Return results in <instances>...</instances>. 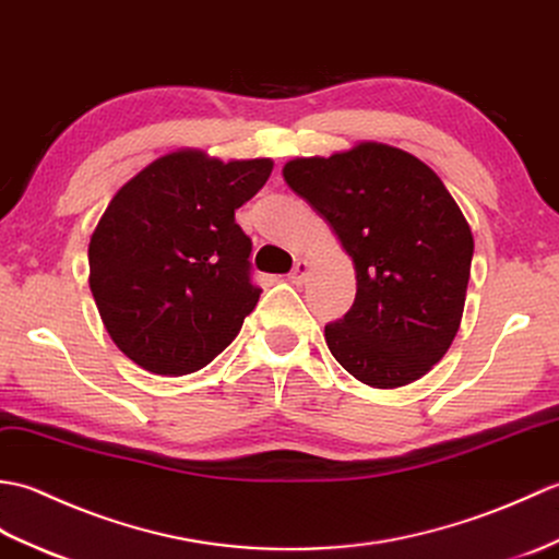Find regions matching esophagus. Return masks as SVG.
<instances>
[{
  "label": "esophagus",
  "mask_w": 559,
  "mask_h": 559,
  "mask_svg": "<svg viewBox=\"0 0 559 559\" xmlns=\"http://www.w3.org/2000/svg\"><path fill=\"white\" fill-rule=\"evenodd\" d=\"M308 272H311V263H308V260H296V265H294L292 275H289V282L304 284L306 277H308Z\"/></svg>",
  "instance_id": "obj_1"
}]
</instances>
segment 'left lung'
I'll use <instances>...</instances> for the list:
<instances>
[{
    "instance_id": "left-lung-1",
    "label": "left lung",
    "mask_w": 559,
    "mask_h": 559,
    "mask_svg": "<svg viewBox=\"0 0 559 559\" xmlns=\"http://www.w3.org/2000/svg\"><path fill=\"white\" fill-rule=\"evenodd\" d=\"M328 219L356 270V299L325 325L344 370L376 390L430 373L462 325L474 234L440 177L412 153L361 141L282 167Z\"/></svg>"
}]
</instances>
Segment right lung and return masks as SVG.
<instances>
[{
  "label": "right lung",
  "mask_w": 559,
  "mask_h": 559,
  "mask_svg": "<svg viewBox=\"0 0 559 559\" xmlns=\"http://www.w3.org/2000/svg\"><path fill=\"white\" fill-rule=\"evenodd\" d=\"M270 157L159 155L111 198L88 246L91 292L119 352L155 376H189L237 337L260 289L234 210L263 189Z\"/></svg>",
  "instance_id": "add662e5"
}]
</instances>
